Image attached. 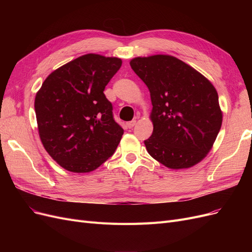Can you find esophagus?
Here are the masks:
<instances>
[{"mask_svg":"<svg viewBox=\"0 0 252 252\" xmlns=\"http://www.w3.org/2000/svg\"><path fill=\"white\" fill-rule=\"evenodd\" d=\"M135 124H136V121H135V120H133V121H130V122H128V123L126 124V126H127V128H129V129H131V128H133V127L135 126Z\"/></svg>","mask_w":252,"mask_h":252,"instance_id":"34e87169","label":"esophagus"}]
</instances>
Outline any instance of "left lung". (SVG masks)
<instances>
[{
    "instance_id": "1",
    "label": "left lung",
    "mask_w": 252,
    "mask_h": 252,
    "mask_svg": "<svg viewBox=\"0 0 252 252\" xmlns=\"http://www.w3.org/2000/svg\"><path fill=\"white\" fill-rule=\"evenodd\" d=\"M130 66L149 89L154 131L148 154L170 169L189 168L212 148L222 126L219 95L210 81L172 56L134 58Z\"/></svg>"
}]
</instances>
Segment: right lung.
Segmentation results:
<instances>
[{
  "instance_id": "1",
  "label": "right lung",
  "mask_w": 252,
  "mask_h": 252,
  "mask_svg": "<svg viewBox=\"0 0 252 252\" xmlns=\"http://www.w3.org/2000/svg\"><path fill=\"white\" fill-rule=\"evenodd\" d=\"M121 66L119 58L88 53L51 72L36 93L40 139L64 169L90 172L116 151L124 130L104 89Z\"/></svg>"
}]
</instances>
